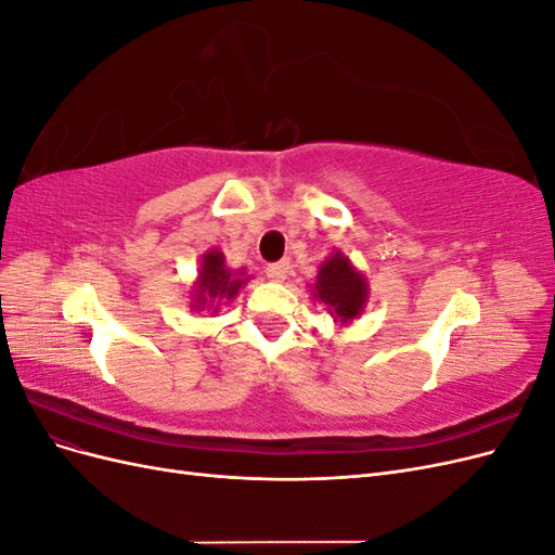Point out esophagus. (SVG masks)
<instances>
[{"label": "esophagus", "instance_id": "obj_1", "mask_svg": "<svg viewBox=\"0 0 555 555\" xmlns=\"http://www.w3.org/2000/svg\"><path fill=\"white\" fill-rule=\"evenodd\" d=\"M289 268H292V263L284 259V261L268 263L266 273H268V278H271L273 282H284V280H287V275H289Z\"/></svg>", "mask_w": 555, "mask_h": 555}]
</instances>
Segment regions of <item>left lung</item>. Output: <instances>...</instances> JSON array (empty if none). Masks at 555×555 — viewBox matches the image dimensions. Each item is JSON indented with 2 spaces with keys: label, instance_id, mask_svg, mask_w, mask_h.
Returning a JSON list of instances; mask_svg holds the SVG:
<instances>
[{
  "label": "left lung",
  "instance_id": "left-lung-1",
  "mask_svg": "<svg viewBox=\"0 0 555 555\" xmlns=\"http://www.w3.org/2000/svg\"><path fill=\"white\" fill-rule=\"evenodd\" d=\"M312 296L328 308L333 322L347 324L354 322L365 308L367 282L343 251H335L319 266Z\"/></svg>",
  "mask_w": 555,
  "mask_h": 555
}]
</instances>
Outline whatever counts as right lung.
<instances>
[{"label": "right lung", "instance_id": "obj_1", "mask_svg": "<svg viewBox=\"0 0 555 555\" xmlns=\"http://www.w3.org/2000/svg\"><path fill=\"white\" fill-rule=\"evenodd\" d=\"M249 278H245V271H231L227 268L224 255L217 247L206 251L201 257V271L194 282V310H212L217 312L222 300L236 298L243 284Z\"/></svg>", "mask_w": 555, "mask_h": 555}]
</instances>
